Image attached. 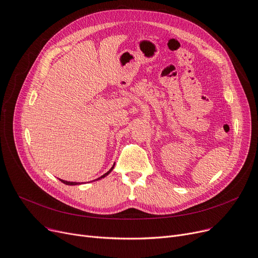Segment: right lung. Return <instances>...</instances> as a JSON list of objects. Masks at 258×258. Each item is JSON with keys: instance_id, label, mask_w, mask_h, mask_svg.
<instances>
[{"instance_id": "add662e5", "label": "right lung", "mask_w": 258, "mask_h": 258, "mask_svg": "<svg viewBox=\"0 0 258 258\" xmlns=\"http://www.w3.org/2000/svg\"><path fill=\"white\" fill-rule=\"evenodd\" d=\"M113 166H114V165H113ZM113 166H112V168H111V169H110V170H109V171H108L107 173H106L105 175H103V176H102V177H100V178H103V177H105L106 175H108V174H109V173H110V172L112 171V169H113ZM100 178H99V179H100ZM97 180H98V179H97ZM61 182H63L64 184H68V185H76V184H78L77 182H69V181H64V180H61Z\"/></svg>"}]
</instances>
